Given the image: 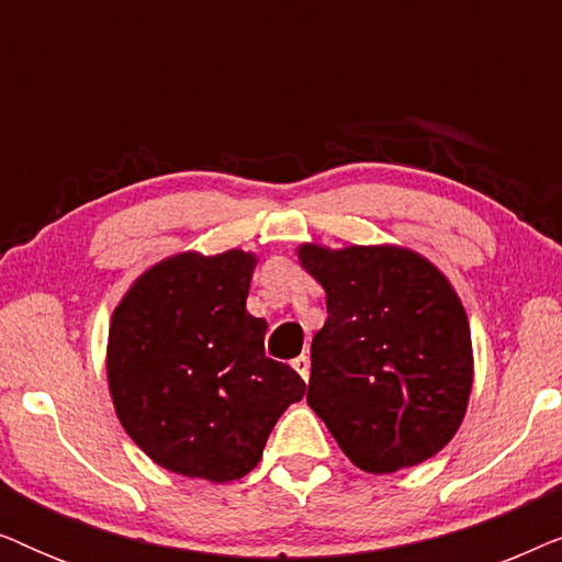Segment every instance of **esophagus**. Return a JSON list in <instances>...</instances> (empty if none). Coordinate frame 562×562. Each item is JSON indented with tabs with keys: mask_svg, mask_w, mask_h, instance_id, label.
Here are the masks:
<instances>
[{
	"mask_svg": "<svg viewBox=\"0 0 562 562\" xmlns=\"http://www.w3.org/2000/svg\"><path fill=\"white\" fill-rule=\"evenodd\" d=\"M291 366H294V371L302 375L304 381H310V356H299L291 360Z\"/></svg>",
	"mask_w": 562,
	"mask_h": 562,
	"instance_id": "1",
	"label": "esophagus"
}]
</instances>
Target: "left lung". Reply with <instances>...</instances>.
Masks as SVG:
<instances>
[{"instance_id":"8db88e82","label":"left lung","mask_w":562,"mask_h":562,"mask_svg":"<svg viewBox=\"0 0 562 562\" xmlns=\"http://www.w3.org/2000/svg\"><path fill=\"white\" fill-rule=\"evenodd\" d=\"M296 256L327 294L306 402L329 435L366 473L437 456L473 389L471 327L448 276L402 245L302 243Z\"/></svg>"}]
</instances>
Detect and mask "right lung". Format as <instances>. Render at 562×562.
<instances>
[{
  "instance_id": "add662e5",
  "label": "right lung",
  "mask_w": 562,
  "mask_h": 562,
  "mask_svg": "<svg viewBox=\"0 0 562 562\" xmlns=\"http://www.w3.org/2000/svg\"><path fill=\"white\" fill-rule=\"evenodd\" d=\"M256 252H176L137 276L106 340L117 419L166 471L227 483L258 465L283 412L304 396L266 358V319L245 310Z\"/></svg>"
}]
</instances>
